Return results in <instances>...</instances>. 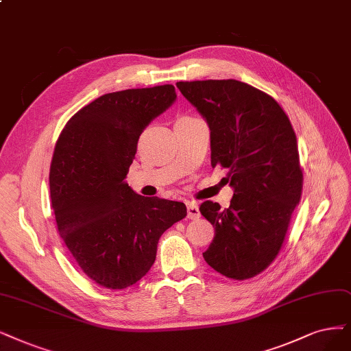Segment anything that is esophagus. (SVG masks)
<instances>
[{"label":"esophagus","mask_w":351,"mask_h":351,"mask_svg":"<svg viewBox=\"0 0 351 351\" xmlns=\"http://www.w3.org/2000/svg\"><path fill=\"white\" fill-rule=\"evenodd\" d=\"M188 218L191 219H197L201 217V213H199V206L197 202H188Z\"/></svg>","instance_id":"34e87169"}]
</instances>
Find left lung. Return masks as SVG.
<instances>
[{
	"label": "left lung",
	"instance_id": "obj_1",
	"mask_svg": "<svg viewBox=\"0 0 351 351\" xmlns=\"http://www.w3.org/2000/svg\"><path fill=\"white\" fill-rule=\"evenodd\" d=\"M211 130V166L228 169L234 198L199 211L215 236L205 262L226 278L245 280L278 257L302 195L298 141L287 112L263 90L236 80L178 82Z\"/></svg>",
	"mask_w": 351,
	"mask_h": 351
}]
</instances>
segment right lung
Wrapping results in <instances>:
<instances>
[{"instance_id": "1", "label": "right lung", "mask_w": 351, "mask_h": 351, "mask_svg": "<svg viewBox=\"0 0 351 351\" xmlns=\"http://www.w3.org/2000/svg\"><path fill=\"white\" fill-rule=\"evenodd\" d=\"M176 99L173 85L106 94L71 117L56 141L49 186L58 231L84 274L125 289L156 261L184 202L141 197L124 179L149 123Z\"/></svg>"}]
</instances>
